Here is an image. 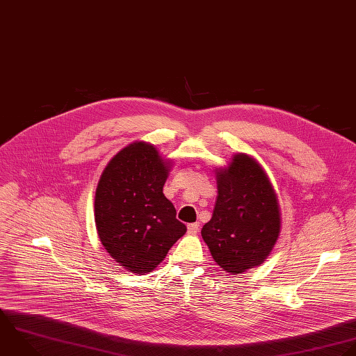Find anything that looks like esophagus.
Wrapping results in <instances>:
<instances>
[{
  "instance_id": "obj_1",
  "label": "esophagus",
  "mask_w": 356,
  "mask_h": 356,
  "mask_svg": "<svg viewBox=\"0 0 356 356\" xmlns=\"http://www.w3.org/2000/svg\"><path fill=\"white\" fill-rule=\"evenodd\" d=\"M198 229H200V223L195 222V223H190L187 226V233L188 234H197L198 233Z\"/></svg>"
}]
</instances>
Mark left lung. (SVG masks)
I'll return each instance as SVG.
<instances>
[{
    "instance_id": "1",
    "label": "left lung",
    "mask_w": 356,
    "mask_h": 356,
    "mask_svg": "<svg viewBox=\"0 0 356 356\" xmlns=\"http://www.w3.org/2000/svg\"><path fill=\"white\" fill-rule=\"evenodd\" d=\"M218 197L201 234L215 262L230 275L259 266L272 252L282 227L277 194L264 168L237 154L216 169Z\"/></svg>"
}]
</instances>
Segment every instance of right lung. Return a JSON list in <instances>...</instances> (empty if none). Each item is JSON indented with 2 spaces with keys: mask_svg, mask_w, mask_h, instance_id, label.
Masks as SVG:
<instances>
[{
  "mask_svg": "<svg viewBox=\"0 0 356 356\" xmlns=\"http://www.w3.org/2000/svg\"><path fill=\"white\" fill-rule=\"evenodd\" d=\"M172 162L148 143L120 149L105 166L94 201V219L106 252L131 273H148L187 232L163 194Z\"/></svg>",
  "mask_w": 356,
  "mask_h": 356,
  "instance_id": "1",
  "label": "right lung"
}]
</instances>
